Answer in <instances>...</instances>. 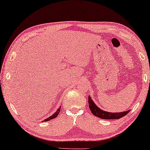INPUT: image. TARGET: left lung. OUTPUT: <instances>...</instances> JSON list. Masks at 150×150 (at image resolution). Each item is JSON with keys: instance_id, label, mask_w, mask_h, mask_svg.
<instances>
[{"instance_id": "left-lung-1", "label": "left lung", "mask_w": 150, "mask_h": 150, "mask_svg": "<svg viewBox=\"0 0 150 150\" xmlns=\"http://www.w3.org/2000/svg\"><path fill=\"white\" fill-rule=\"evenodd\" d=\"M88 104H89V108L90 110H91V112L95 116L104 120L120 119L121 118V117H124V116H126V114H127V113L130 111V110H128L125 112L116 113L104 111V110H102V109H100V108H98L97 105L95 104L94 102L93 101L91 98V96H90V95L88 96Z\"/></svg>"}]
</instances>
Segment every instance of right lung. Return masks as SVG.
Masks as SVG:
<instances>
[{
	"instance_id": "add662e5",
	"label": "right lung",
	"mask_w": 150,
	"mask_h": 150,
	"mask_svg": "<svg viewBox=\"0 0 150 150\" xmlns=\"http://www.w3.org/2000/svg\"><path fill=\"white\" fill-rule=\"evenodd\" d=\"M60 108H61V106L59 107V108L57 110V111H56L55 113H54V114L52 115V116H50V117H48V118L44 120L43 121H42V122H47V121H49V120L55 118V117H57L58 115L59 114V112H60Z\"/></svg>"
}]
</instances>
